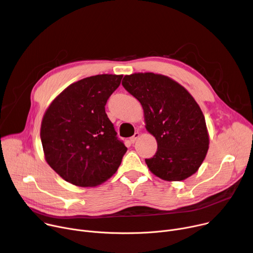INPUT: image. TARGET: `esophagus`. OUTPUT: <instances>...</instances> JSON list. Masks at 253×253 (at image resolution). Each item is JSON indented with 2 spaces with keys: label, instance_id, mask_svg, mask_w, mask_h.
Segmentation results:
<instances>
[{
  "label": "esophagus",
  "instance_id": "esophagus-1",
  "mask_svg": "<svg viewBox=\"0 0 253 253\" xmlns=\"http://www.w3.org/2000/svg\"><path fill=\"white\" fill-rule=\"evenodd\" d=\"M139 136H140V133H139V132H135V134L130 138V141H131L132 143H134V142L139 138Z\"/></svg>",
  "mask_w": 253,
  "mask_h": 253
}]
</instances>
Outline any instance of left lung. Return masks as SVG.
<instances>
[{
	"label": "left lung",
	"mask_w": 253,
	"mask_h": 253,
	"mask_svg": "<svg viewBox=\"0 0 253 253\" xmlns=\"http://www.w3.org/2000/svg\"><path fill=\"white\" fill-rule=\"evenodd\" d=\"M122 85L141 103L146 129L157 141L155 155L145 159L150 171L168 181L194 174L206 156L209 138L193 97L172 79L153 73L125 76Z\"/></svg>",
	"instance_id": "obj_1"
}]
</instances>
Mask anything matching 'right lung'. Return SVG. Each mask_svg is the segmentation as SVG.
Returning a JSON list of instances; mask_svg holds the SVG:
<instances>
[{"instance_id": "obj_1", "label": "right lung", "mask_w": 253, "mask_h": 253, "mask_svg": "<svg viewBox=\"0 0 253 253\" xmlns=\"http://www.w3.org/2000/svg\"><path fill=\"white\" fill-rule=\"evenodd\" d=\"M122 75H96L65 89L50 105L41 126L48 164L66 181L96 186L118 169L127 151L105 105Z\"/></svg>"}]
</instances>
